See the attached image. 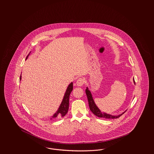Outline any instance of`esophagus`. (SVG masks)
Instances as JSON below:
<instances>
[{"label":"esophagus","instance_id":"1","mask_svg":"<svg viewBox=\"0 0 154 154\" xmlns=\"http://www.w3.org/2000/svg\"><path fill=\"white\" fill-rule=\"evenodd\" d=\"M84 82H85V80L83 78H80L77 81L76 84L78 87H81L84 85Z\"/></svg>","mask_w":154,"mask_h":154}]
</instances>
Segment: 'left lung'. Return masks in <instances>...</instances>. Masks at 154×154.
Wrapping results in <instances>:
<instances>
[{"mask_svg": "<svg viewBox=\"0 0 154 154\" xmlns=\"http://www.w3.org/2000/svg\"><path fill=\"white\" fill-rule=\"evenodd\" d=\"M133 80V82L135 84V81L134 79ZM85 93L86 95L87 96V98H88V103H89V109L91 111L94 113V115H95L96 116L98 117L99 118H106V119H114V118H118L120 117L123 114H124L126 112V111H125L124 112H122V114L118 115V116H112L110 114H107L106 113L104 112H102L101 110H100L98 107L96 106L95 101L93 99V97L92 95L91 92L90 91V90L89 89L88 87L85 89Z\"/></svg>", "mask_w": 154, "mask_h": 154, "instance_id": "8db88e82", "label": "left lung"}]
</instances>
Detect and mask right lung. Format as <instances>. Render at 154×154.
Wrapping results in <instances>:
<instances>
[{
  "mask_svg": "<svg viewBox=\"0 0 154 154\" xmlns=\"http://www.w3.org/2000/svg\"><path fill=\"white\" fill-rule=\"evenodd\" d=\"M31 52H30V53ZM30 53L29 55L27 56L26 59L28 58L29 55H30ZM20 80H21V74L20 76ZM73 82H72L67 87L66 92L64 94V96L63 97V99L62 100V102L60 103V104L59 106L58 109L57 111L53 114V116H51V118H50V119H57L58 118L63 117L68 111L69 110V96L70 95L71 92L73 90Z\"/></svg>",
  "mask_w": 154,
  "mask_h": 154,
  "instance_id": "right-lung-1",
  "label": "right lung"
}]
</instances>
